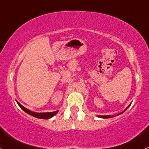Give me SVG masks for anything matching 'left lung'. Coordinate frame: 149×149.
I'll list each match as a JSON object with an SVG mask.
<instances>
[{"instance_id": "left-lung-1", "label": "left lung", "mask_w": 149, "mask_h": 149, "mask_svg": "<svg viewBox=\"0 0 149 149\" xmlns=\"http://www.w3.org/2000/svg\"><path fill=\"white\" fill-rule=\"evenodd\" d=\"M130 105H129V106H128V107H127V108H126V109H125V110H127V108H128V107H130ZM125 111H123V112H121V113H120V114H117V115H115V116H117V115H120V114H122V113H123V112H125ZM97 116H98V117H100V118H104V119H105V118H110V117H112V116H110V115H97Z\"/></svg>"}]
</instances>
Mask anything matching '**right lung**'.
I'll list each match as a JSON object with an SVG mask.
<instances>
[{
    "label": "right lung",
    "mask_w": 149,
    "mask_h": 149,
    "mask_svg": "<svg viewBox=\"0 0 149 149\" xmlns=\"http://www.w3.org/2000/svg\"><path fill=\"white\" fill-rule=\"evenodd\" d=\"M16 102H17V103L18 104V105L21 107V108L23 109L24 112H27V114H30L31 116H33V117H37V118H39V119L48 120V119H50V118H52V117H54V116L55 114H56L57 112H58V111H54V112H42V113H37V112H32V111L29 110L28 109L25 108V107H23L22 104H19L17 101H16Z\"/></svg>",
    "instance_id": "1"
}]
</instances>
